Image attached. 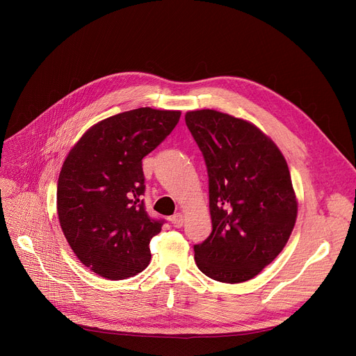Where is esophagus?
<instances>
[{
	"instance_id": "1",
	"label": "esophagus",
	"mask_w": 356,
	"mask_h": 356,
	"mask_svg": "<svg viewBox=\"0 0 356 356\" xmlns=\"http://www.w3.org/2000/svg\"><path fill=\"white\" fill-rule=\"evenodd\" d=\"M170 222L173 223L175 228H180L183 225V215L181 213H176L170 218Z\"/></svg>"
}]
</instances>
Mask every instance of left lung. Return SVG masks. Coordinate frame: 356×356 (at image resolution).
<instances>
[{
  "mask_svg": "<svg viewBox=\"0 0 356 356\" xmlns=\"http://www.w3.org/2000/svg\"><path fill=\"white\" fill-rule=\"evenodd\" d=\"M184 120L209 177L212 232L193 247L196 264L216 282H247L273 263L294 228L289 165L248 121L213 109L191 111Z\"/></svg>",
  "mask_w": 356,
  "mask_h": 356,
  "instance_id": "obj_1",
  "label": "left lung"
}]
</instances>
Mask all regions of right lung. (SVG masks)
<instances>
[{"label": "right lung", "instance_id": "add662e5", "mask_svg": "<svg viewBox=\"0 0 356 356\" xmlns=\"http://www.w3.org/2000/svg\"><path fill=\"white\" fill-rule=\"evenodd\" d=\"M180 111L138 108L90 127L67 154L58 181V215L70 248L90 271L125 280L149 263V241L164 219L149 218L143 159L164 141Z\"/></svg>", "mask_w": 356, "mask_h": 356}]
</instances>
